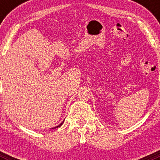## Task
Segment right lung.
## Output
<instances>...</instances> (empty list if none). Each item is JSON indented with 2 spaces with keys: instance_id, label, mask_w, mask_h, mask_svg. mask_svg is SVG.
<instances>
[{
  "instance_id": "obj_1",
  "label": "right lung",
  "mask_w": 160,
  "mask_h": 160,
  "mask_svg": "<svg viewBox=\"0 0 160 160\" xmlns=\"http://www.w3.org/2000/svg\"><path fill=\"white\" fill-rule=\"evenodd\" d=\"M63 122H64V121H63V122H61V123L59 124L58 126H57V127H54V128H52V129H55V128H59V127H61V126L62 125V123H63Z\"/></svg>"
}]
</instances>
